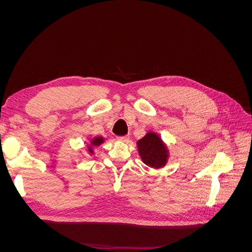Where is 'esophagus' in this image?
I'll list each match as a JSON object with an SVG mask.
<instances>
[{"label":"esophagus","mask_w":252,"mask_h":252,"mask_svg":"<svg viewBox=\"0 0 252 252\" xmlns=\"http://www.w3.org/2000/svg\"><path fill=\"white\" fill-rule=\"evenodd\" d=\"M118 141H121V142H128L129 140V136L128 135H124V136H118Z\"/></svg>","instance_id":"1"}]
</instances>
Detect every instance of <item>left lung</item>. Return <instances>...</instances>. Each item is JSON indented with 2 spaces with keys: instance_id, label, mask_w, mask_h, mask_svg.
I'll return each instance as SVG.
<instances>
[{
  "instance_id": "obj_1",
  "label": "left lung",
  "mask_w": 252,
  "mask_h": 252,
  "mask_svg": "<svg viewBox=\"0 0 252 252\" xmlns=\"http://www.w3.org/2000/svg\"><path fill=\"white\" fill-rule=\"evenodd\" d=\"M139 155L144 164L151 168H162L168 161L169 150L157 132L148 131L136 142Z\"/></svg>"
}]
</instances>
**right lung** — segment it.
Masks as SVG:
<instances>
[{
    "instance_id": "add662e5",
    "label": "right lung",
    "mask_w": 252,
    "mask_h": 252,
    "mask_svg": "<svg viewBox=\"0 0 252 252\" xmlns=\"http://www.w3.org/2000/svg\"><path fill=\"white\" fill-rule=\"evenodd\" d=\"M105 142V139L103 138V136H95V138L91 139L88 146H87V150L90 155H94V147H98L100 145H102L103 143Z\"/></svg>"
}]
</instances>
